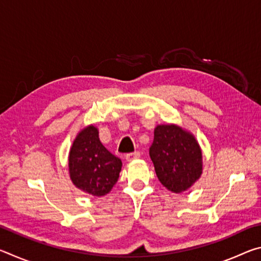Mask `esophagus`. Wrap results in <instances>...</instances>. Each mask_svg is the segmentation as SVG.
Masks as SVG:
<instances>
[{"instance_id":"1","label":"esophagus","mask_w":261,"mask_h":261,"mask_svg":"<svg viewBox=\"0 0 261 261\" xmlns=\"http://www.w3.org/2000/svg\"><path fill=\"white\" fill-rule=\"evenodd\" d=\"M140 158V153L139 152H135V153H130V154H126V161H134L136 159H139Z\"/></svg>"}]
</instances>
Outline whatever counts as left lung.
Segmentation results:
<instances>
[{
    "instance_id": "obj_1",
    "label": "left lung",
    "mask_w": 261,
    "mask_h": 261,
    "mask_svg": "<svg viewBox=\"0 0 261 261\" xmlns=\"http://www.w3.org/2000/svg\"><path fill=\"white\" fill-rule=\"evenodd\" d=\"M149 156L160 183L174 193L187 191L202 174L199 144L191 132L179 125H156Z\"/></svg>"
}]
</instances>
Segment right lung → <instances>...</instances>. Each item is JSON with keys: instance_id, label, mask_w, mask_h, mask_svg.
Here are the masks:
<instances>
[{"instance_id": "add662e5", "label": "right lung", "mask_w": 261, "mask_h": 261, "mask_svg": "<svg viewBox=\"0 0 261 261\" xmlns=\"http://www.w3.org/2000/svg\"><path fill=\"white\" fill-rule=\"evenodd\" d=\"M122 161L106 148L93 124L78 132L69 152V175L83 192L103 197L116 184Z\"/></svg>"}]
</instances>
